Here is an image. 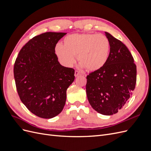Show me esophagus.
I'll return each instance as SVG.
<instances>
[{
  "label": "esophagus",
  "instance_id": "esophagus-1",
  "mask_svg": "<svg viewBox=\"0 0 151 151\" xmlns=\"http://www.w3.org/2000/svg\"><path fill=\"white\" fill-rule=\"evenodd\" d=\"M80 74H81V73L79 71H77V70L75 71V74H74L75 77H78Z\"/></svg>",
  "mask_w": 151,
  "mask_h": 151
}]
</instances>
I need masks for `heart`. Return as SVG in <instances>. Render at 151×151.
<instances>
[{
    "mask_svg": "<svg viewBox=\"0 0 151 151\" xmlns=\"http://www.w3.org/2000/svg\"><path fill=\"white\" fill-rule=\"evenodd\" d=\"M110 43L102 34H72L63 39V45L58 43L55 52L59 60L65 67H71L75 56L81 67L89 71L101 68L108 61Z\"/></svg>",
    "mask_w": 151,
    "mask_h": 151,
    "instance_id": "b5f03b06",
    "label": "heart"
}]
</instances>
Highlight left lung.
<instances>
[{
  "instance_id": "left-lung-1",
  "label": "left lung",
  "mask_w": 151,
  "mask_h": 151,
  "mask_svg": "<svg viewBox=\"0 0 151 151\" xmlns=\"http://www.w3.org/2000/svg\"><path fill=\"white\" fill-rule=\"evenodd\" d=\"M110 43L108 61L87 76L86 94L98 113L112 115L124 106L135 89L137 68L129 49L121 41L105 32Z\"/></svg>"
}]
</instances>
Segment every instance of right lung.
I'll list each match as a JSON object with an SVG mask.
<instances>
[{
	"label": "right lung",
	"instance_id": "add662e5",
	"mask_svg": "<svg viewBox=\"0 0 151 151\" xmlns=\"http://www.w3.org/2000/svg\"><path fill=\"white\" fill-rule=\"evenodd\" d=\"M66 33L47 32L35 36L21 48L14 67L18 94L26 108L42 118L58 115L64 107L74 70L62 66L55 48Z\"/></svg>",
	"mask_w": 151,
	"mask_h": 151
}]
</instances>
